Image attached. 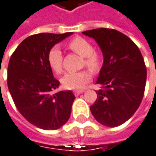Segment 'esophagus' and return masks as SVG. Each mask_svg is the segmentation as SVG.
<instances>
[{
    "instance_id": "obj_1",
    "label": "esophagus",
    "mask_w": 156,
    "mask_h": 156,
    "mask_svg": "<svg viewBox=\"0 0 156 156\" xmlns=\"http://www.w3.org/2000/svg\"><path fill=\"white\" fill-rule=\"evenodd\" d=\"M82 93H83V90H75V91H73V94H74V95H79L80 94H82Z\"/></svg>"
}]
</instances>
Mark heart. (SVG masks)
<instances>
[{
  "instance_id": "b5f03b06",
  "label": "heart",
  "mask_w": 156,
  "mask_h": 156,
  "mask_svg": "<svg viewBox=\"0 0 156 156\" xmlns=\"http://www.w3.org/2000/svg\"><path fill=\"white\" fill-rule=\"evenodd\" d=\"M68 48L83 57V66H87L94 73L99 72L103 64V55L100 51L94 50L91 41L83 37H74L68 42ZM48 62L51 68L55 73H60L62 72L63 55L58 46H54L50 50L48 53ZM91 78L92 73L88 70H83L76 73H67L62 78V83L67 89L78 90L83 88Z\"/></svg>"
}]
</instances>
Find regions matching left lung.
I'll use <instances>...</instances> for the list:
<instances>
[{
  "mask_svg": "<svg viewBox=\"0 0 156 156\" xmlns=\"http://www.w3.org/2000/svg\"><path fill=\"white\" fill-rule=\"evenodd\" d=\"M100 46L104 64L96 83L97 99L90 107L97 122L108 127L122 124L136 112L144 94L146 67L136 44L114 29L83 32Z\"/></svg>",
  "mask_w": 156,
  "mask_h": 156,
  "instance_id": "obj_1",
  "label": "left lung"
}]
</instances>
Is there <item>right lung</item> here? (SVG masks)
<instances>
[{
	"mask_svg": "<svg viewBox=\"0 0 156 156\" xmlns=\"http://www.w3.org/2000/svg\"><path fill=\"white\" fill-rule=\"evenodd\" d=\"M73 33L38 34L23 40L12 54L7 83L16 108L29 122L43 130H56L70 118L75 96L72 91L53 94L60 82L53 77L48 53Z\"/></svg>",
	"mask_w": 156,
	"mask_h": 156,
	"instance_id": "1",
	"label": "right lung"
}]
</instances>
